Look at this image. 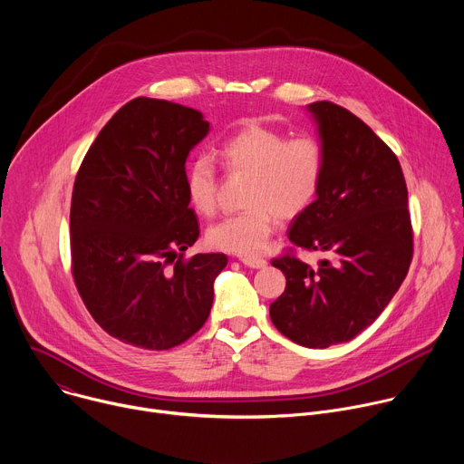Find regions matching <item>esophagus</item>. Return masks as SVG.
I'll use <instances>...</instances> for the list:
<instances>
[{
    "label": "esophagus",
    "mask_w": 464,
    "mask_h": 464,
    "mask_svg": "<svg viewBox=\"0 0 464 464\" xmlns=\"http://www.w3.org/2000/svg\"><path fill=\"white\" fill-rule=\"evenodd\" d=\"M240 262L244 264V266L253 268V270H262V268L268 266V262L264 260V258H260V256H242Z\"/></svg>",
    "instance_id": "1"
}]
</instances>
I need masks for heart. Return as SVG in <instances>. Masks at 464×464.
Masks as SVG:
<instances>
[{
    "mask_svg": "<svg viewBox=\"0 0 464 464\" xmlns=\"http://www.w3.org/2000/svg\"><path fill=\"white\" fill-rule=\"evenodd\" d=\"M231 172L251 174L246 211L226 217L208 229V244L240 256L266 247L277 215L294 218L315 198L323 178V149L312 138L286 140L283 131L251 124L227 140L220 150ZM185 194L190 208L209 217L217 208V170L208 156H198L185 170Z\"/></svg>",
    "mask_w": 464,
    "mask_h": 464,
    "instance_id": "heart-1",
    "label": "heart"
}]
</instances>
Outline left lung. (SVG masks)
Segmentation results:
<instances>
[{
    "instance_id": "left-lung-1",
    "label": "left lung",
    "mask_w": 464,
    "mask_h": 464,
    "mask_svg": "<svg viewBox=\"0 0 464 464\" xmlns=\"http://www.w3.org/2000/svg\"><path fill=\"white\" fill-rule=\"evenodd\" d=\"M323 149L315 200L294 217V246L324 253L317 268L274 258L286 288L270 304L281 334L308 349L351 342L389 304L408 276L413 233L399 160L374 131L333 102L306 106Z\"/></svg>"
}]
</instances>
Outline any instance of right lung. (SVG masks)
Returning <instances> with one entry per match:
<instances>
[{
    "instance_id": "right-lung-1",
    "label": "right lung",
    "mask_w": 464,
    "mask_h": 464,
    "mask_svg": "<svg viewBox=\"0 0 464 464\" xmlns=\"http://www.w3.org/2000/svg\"><path fill=\"white\" fill-rule=\"evenodd\" d=\"M209 130L202 111L140 97L106 122L81 165L70 213L73 277L93 319L122 343L172 349L209 317L227 256L181 258L200 235L185 161Z\"/></svg>"
}]
</instances>
